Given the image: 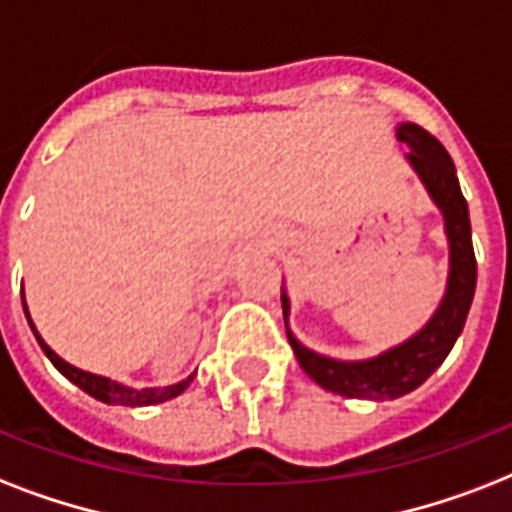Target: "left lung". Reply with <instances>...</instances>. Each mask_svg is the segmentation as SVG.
Returning a JSON list of instances; mask_svg holds the SVG:
<instances>
[{"instance_id":"8db88e82","label":"left lung","mask_w":512,"mask_h":512,"mask_svg":"<svg viewBox=\"0 0 512 512\" xmlns=\"http://www.w3.org/2000/svg\"><path fill=\"white\" fill-rule=\"evenodd\" d=\"M396 138L409 146L406 162L417 172L438 212L444 215V233L449 241L446 292L433 316L425 321V327L372 358L342 361V358L324 356V353L305 348L303 342L292 335L289 295L281 284L287 337L303 372L313 382H319L324 390H332L345 398L385 401V398H401L420 388L454 348L468 319L473 295H476V255H473V239H470L468 201L460 191L452 156L446 154V148L430 132L412 122L398 124Z\"/></svg>"}]
</instances>
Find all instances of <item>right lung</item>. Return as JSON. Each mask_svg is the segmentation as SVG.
Returning <instances> with one entry per match:
<instances>
[{"instance_id":"1","label":"right lung","mask_w":512,"mask_h":512,"mask_svg":"<svg viewBox=\"0 0 512 512\" xmlns=\"http://www.w3.org/2000/svg\"><path fill=\"white\" fill-rule=\"evenodd\" d=\"M20 297H23V292H20ZM23 311H26V319L28 324H31V329H34L36 335V342L42 345L44 356L50 358L52 366L58 369L66 380H71L76 385V388H82L84 393H90L92 398H98V401H103V404H119V406H154V404H164V401H170V398L180 396L188 385L193 382V377H196V372L188 374L185 380L175 382V385H167V388H130V385H122V382L116 380H108V377H100V374H92V372H84V369H79V366L68 364V361H63V358L55 353V350L47 345V342L42 340V335L36 332L34 321H31V313H28V305H26V297H23Z\"/></svg>"}]
</instances>
